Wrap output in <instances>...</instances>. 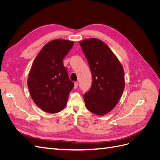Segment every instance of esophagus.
I'll return each mask as SVG.
<instances>
[{
    "label": "esophagus",
    "instance_id": "esophagus-1",
    "mask_svg": "<svg viewBox=\"0 0 160 160\" xmlns=\"http://www.w3.org/2000/svg\"><path fill=\"white\" fill-rule=\"evenodd\" d=\"M77 88H78V83L77 82H75L74 83V89H77Z\"/></svg>",
    "mask_w": 160,
    "mask_h": 160
}]
</instances>
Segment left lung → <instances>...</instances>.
<instances>
[{"mask_svg":"<svg viewBox=\"0 0 160 160\" xmlns=\"http://www.w3.org/2000/svg\"><path fill=\"white\" fill-rule=\"evenodd\" d=\"M93 77L84 94L86 108L98 115L108 113L117 105L124 90V71L118 59L105 42L89 38L79 42Z\"/></svg>","mask_w":160,"mask_h":160,"instance_id":"8db88e82","label":"left lung"}]
</instances>
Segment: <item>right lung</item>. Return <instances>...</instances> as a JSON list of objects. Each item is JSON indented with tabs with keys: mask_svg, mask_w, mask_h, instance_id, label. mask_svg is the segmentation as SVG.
I'll return each instance as SVG.
<instances>
[{
	"mask_svg": "<svg viewBox=\"0 0 160 160\" xmlns=\"http://www.w3.org/2000/svg\"><path fill=\"white\" fill-rule=\"evenodd\" d=\"M73 41L56 39L43 47L34 61L28 88L35 104L42 110L55 113L64 109L74 87L62 63Z\"/></svg>",
	"mask_w": 160,
	"mask_h": 160,
	"instance_id": "right-lung-1",
	"label": "right lung"
}]
</instances>
